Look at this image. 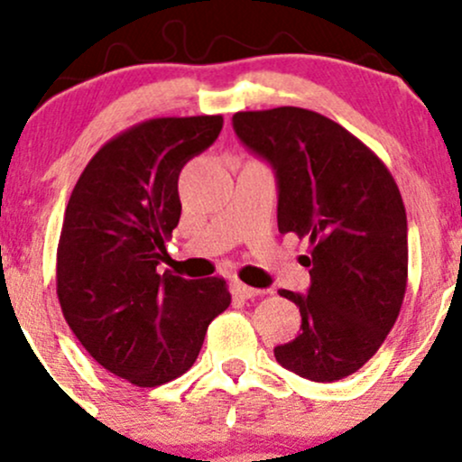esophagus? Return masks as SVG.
Masks as SVG:
<instances>
[{"instance_id": "1", "label": "esophagus", "mask_w": 462, "mask_h": 462, "mask_svg": "<svg viewBox=\"0 0 462 462\" xmlns=\"http://www.w3.org/2000/svg\"><path fill=\"white\" fill-rule=\"evenodd\" d=\"M235 291H236L238 298H243V300L258 298V295H263V293H264V291H261V289H254V286H247V284H243V282H236V284H235Z\"/></svg>"}]
</instances>
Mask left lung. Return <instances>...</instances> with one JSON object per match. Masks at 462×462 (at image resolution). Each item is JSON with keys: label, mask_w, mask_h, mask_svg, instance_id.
Returning <instances> with one entry per match:
<instances>
[{"label": "left lung", "mask_w": 462, "mask_h": 462, "mask_svg": "<svg viewBox=\"0 0 462 462\" xmlns=\"http://www.w3.org/2000/svg\"><path fill=\"white\" fill-rule=\"evenodd\" d=\"M243 145L278 178V230L309 238L310 289L280 291L300 306L301 332L273 349L312 383L352 375L400 315L408 280L406 208L393 176L337 121L295 106L232 116Z\"/></svg>", "instance_id": "1"}]
</instances>
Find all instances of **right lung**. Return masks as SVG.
Listing matches in <instances>:
<instances>
[{
    "label": "right lung",
    "mask_w": 462,
    "mask_h": 462,
    "mask_svg": "<svg viewBox=\"0 0 462 462\" xmlns=\"http://www.w3.org/2000/svg\"><path fill=\"white\" fill-rule=\"evenodd\" d=\"M221 128V115L141 121L99 147L69 198L56 254L62 315L104 369L136 386L187 374L232 301L224 278L156 272L182 213L180 171Z\"/></svg>",
    "instance_id": "1"
}]
</instances>
